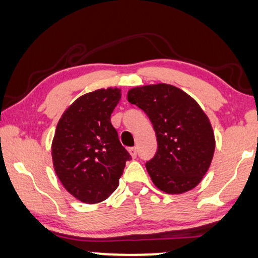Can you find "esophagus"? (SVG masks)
<instances>
[{
    "label": "esophagus",
    "mask_w": 258,
    "mask_h": 258,
    "mask_svg": "<svg viewBox=\"0 0 258 258\" xmlns=\"http://www.w3.org/2000/svg\"><path fill=\"white\" fill-rule=\"evenodd\" d=\"M129 153L133 158H136L137 155V147H133V148H129Z\"/></svg>",
    "instance_id": "34e87169"
}]
</instances>
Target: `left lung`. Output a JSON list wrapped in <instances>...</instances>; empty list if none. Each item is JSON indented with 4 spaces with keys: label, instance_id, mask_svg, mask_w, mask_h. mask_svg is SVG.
I'll return each instance as SVG.
<instances>
[{
    "label": "left lung",
    "instance_id": "obj_1",
    "mask_svg": "<svg viewBox=\"0 0 258 258\" xmlns=\"http://www.w3.org/2000/svg\"><path fill=\"white\" fill-rule=\"evenodd\" d=\"M128 102L149 117L158 152L146 163L154 185L168 195H181L202 181L215 154L216 140L209 117L185 91L169 84L139 86Z\"/></svg>",
    "mask_w": 258,
    "mask_h": 258
}]
</instances>
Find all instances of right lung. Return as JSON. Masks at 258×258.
<instances>
[{
	"instance_id": "add662e5",
	"label": "right lung",
	"mask_w": 258,
	"mask_h": 258,
	"mask_svg": "<svg viewBox=\"0 0 258 258\" xmlns=\"http://www.w3.org/2000/svg\"><path fill=\"white\" fill-rule=\"evenodd\" d=\"M119 99L117 88L85 93L65 110L56 125L53 167L66 190L83 203L109 198L132 159L110 121Z\"/></svg>"
}]
</instances>
